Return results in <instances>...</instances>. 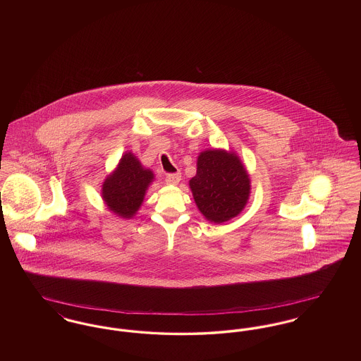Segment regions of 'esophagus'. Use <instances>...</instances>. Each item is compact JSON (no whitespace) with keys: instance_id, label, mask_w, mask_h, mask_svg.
Listing matches in <instances>:
<instances>
[{"instance_id":"obj_1","label":"esophagus","mask_w":361,"mask_h":361,"mask_svg":"<svg viewBox=\"0 0 361 361\" xmlns=\"http://www.w3.org/2000/svg\"><path fill=\"white\" fill-rule=\"evenodd\" d=\"M181 180V174L180 173H168L166 174V177H165V181L168 183V184H173V185H176V184H178V181Z\"/></svg>"}]
</instances>
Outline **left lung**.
Wrapping results in <instances>:
<instances>
[{
	"instance_id": "obj_1",
	"label": "left lung",
	"mask_w": 361,
	"mask_h": 361,
	"mask_svg": "<svg viewBox=\"0 0 361 361\" xmlns=\"http://www.w3.org/2000/svg\"><path fill=\"white\" fill-rule=\"evenodd\" d=\"M189 187L207 219L222 224L243 209L250 193V180L237 155L207 150L197 158V172Z\"/></svg>"
}]
</instances>
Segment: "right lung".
Instances as JSON below:
<instances>
[{"mask_svg": "<svg viewBox=\"0 0 361 361\" xmlns=\"http://www.w3.org/2000/svg\"><path fill=\"white\" fill-rule=\"evenodd\" d=\"M153 177L152 171L143 169L134 155L126 153L118 169L104 181V202L119 216L131 218L142 204Z\"/></svg>", "mask_w": 361, "mask_h": 361, "instance_id": "obj_1", "label": "right lung"}]
</instances>
